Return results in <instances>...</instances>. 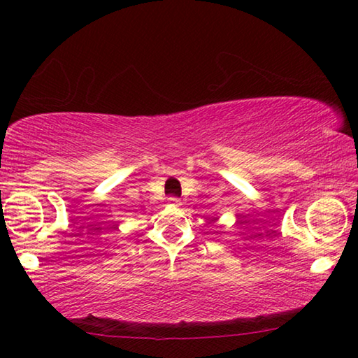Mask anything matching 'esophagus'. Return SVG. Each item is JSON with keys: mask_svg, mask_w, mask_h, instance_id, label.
I'll use <instances>...</instances> for the list:
<instances>
[{"mask_svg": "<svg viewBox=\"0 0 358 358\" xmlns=\"http://www.w3.org/2000/svg\"><path fill=\"white\" fill-rule=\"evenodd\" d=\"M169 202H171V205H173V207H180V205H181V201L177 197H171V199H169Z\"/></svg>", "mask_w": 358, "mask_h": 358, "instance_id": "esophagus-1", "label": "esophagus"}]
</instances>
